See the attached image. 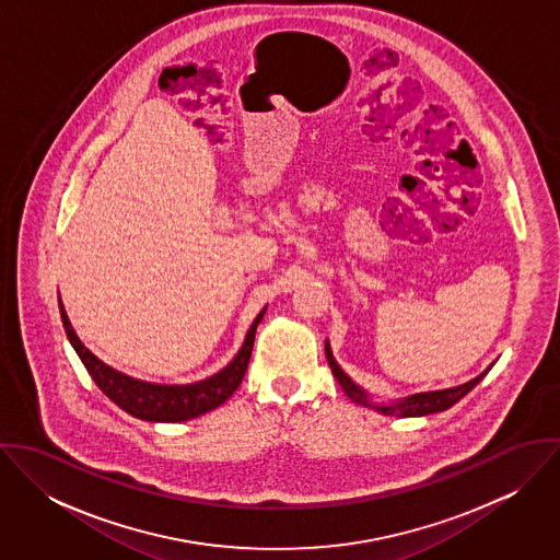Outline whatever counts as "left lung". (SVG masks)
I'll return each mask as SVG.
<instances>
[{"label": "left lung", "instance_id": "8db88e82", "mask_svg": "<svg viewBox=\"0 0 560 560\" xmlns=\"http://www.w3.org/2000/svg\"><path fill=\"white\" fill-rule=\"evenodd\" d=\"M325 355H327V364H329V369H331L336 382L340 384L342 393H345L349 399L353 400V402H358V405L375 407L377 411H382V413H386V416H400V418L427 416V413H433V411H444V409H448V407L455 405L457 400L464 399V397L479 384L480 380L487 375V371H489V369H487L485 373H480L479 377H475L472 382L462 384V386H455V388L435 390V393H420V395H413V397H407L405 400H397V402H390V405H373V402L369 400V397H366V393H364L362 388H358V386L345 375V371L336 364L329 345H325Z\"/></svg>", "mask_w": 560, "mask_h": 560}]
</instances>
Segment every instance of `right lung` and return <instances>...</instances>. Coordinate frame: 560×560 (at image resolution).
Wrapping results in <instances>:
<instances>
[{"label":"right lung","instance_id":"1","mask_svg":"<svg viewBox=\"0 0 560 560\" xmlns=\"http://www.w3.org/2000/svg\"><path fill=\"white\" fill-rule=\"evenodd\" d=\"M60 315H62L65 331H67L73 349L78 351L85 371L90 373V377L94 380V384L103 390V395L107 399L114 400L120 409H125L127 413H131L140 420L180 422V420L202 416V413L220 407L229 397H233V393L240 388L241 380L247 371L252 347H254V336H256V325L262 319L265 311L252 323L240 353L226 369H222L218 375H213L205 382H196V384H187V386L147 384V382L127 377V375L109 369L107 364H103L94 353H90L81 345L75 329L71 327V320L65 313L62 302H60Z\"/></svg>","mask_w":560,"mask_h":560}]
</instances>
